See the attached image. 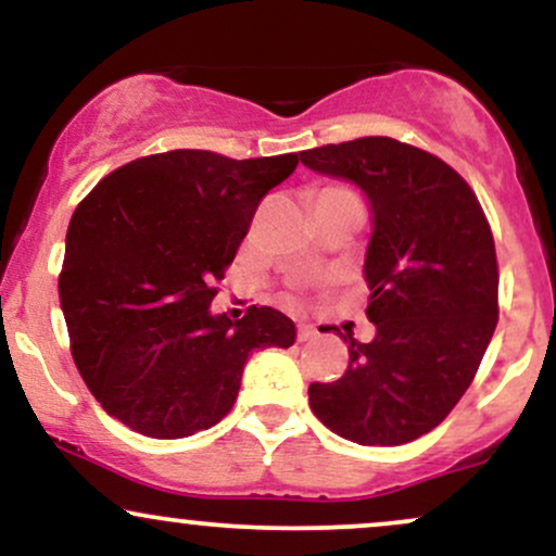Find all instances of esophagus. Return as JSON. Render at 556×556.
Listing matches in <instances>:
<instances>
[{"mask_svg": "<svg viewBox=\"0 0 556 556\" xmlns=\"http://www.w3.org/2000/svg\"><path fill=\"white\" fill-rule=\"evenodd\" d=\"M316 334H318V329L314 327V324H298V340H300V342L314 340Z\"/></svg>", "mask_w": 556, "mask_h": 556, "instance_id": "obj_1", "label": "esophagus"}]
</instances>
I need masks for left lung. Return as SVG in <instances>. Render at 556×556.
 Wrapping results in <instances>:
<instances>
[{"mask_svg": "<svg viewBox=\"0 0 556 556\" xmlns=\"http://www.w3.org/2000/svg\"><path fill=\"white\" fill-rule=\"evenodd\" d=\"M300 162L358 185L371 206L363 277L376 337L348 334V371L308 387L311 410L350 442L407 444L450 416L496 329L491 227L450 164L394 138L321 146Z\"/></svg>", "mask_w": 556, "mask_h": 556, "instance_id": "left-lung-1", "label": "left lung"}]
</instances>
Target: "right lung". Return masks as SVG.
I'll return each mask as SVG.
<instances>
[{
  "label": "right lung",
  "instance_id": "add662e5",
  "mask_svg": "<svg viewBox=\"0 0 556 556\" xmlns=\"http://www.w3.org/2000/svg\"><path fill=\"white\" fill-rule=\"evenodd\" d=\"M295 167L298 154L167 151L114 169L75 208L62 314L83 381L127 429H212L238 400L248 355L295 342V324L269 305L240 321L208 308L261 198Z\"/></svg>",
  "mask_w": 556,
  "mask_h": 556
}]
</instances>
